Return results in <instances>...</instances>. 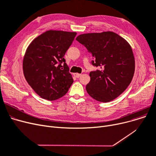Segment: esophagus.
Masks as SVG:
<instances>
[{
  "instance_id": "1",
  "label": "esophagus",
  "mask_w": 156,
  "mask_h": 156,
  "mask_svg": "<svg viewBox=\"0 0 156 156\" xmlns=\"http://www.w3.org/2000/svg\"><path fill=\"white\" fill-rule=\"evenodd\" d=\"M74 75H75L76 78H79L81 76V74H79V73H75L74 74Z\"/></svg>"
}]
</instances>
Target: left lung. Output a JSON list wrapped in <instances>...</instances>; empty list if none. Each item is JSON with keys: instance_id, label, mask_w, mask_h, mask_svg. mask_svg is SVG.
<instances>
[{"instance_id": "8db88e82", "label": "left lung", "mask_w": 156, "mask_h": 156, "mask_svg": "<svg viewBox=\"0 0 156 156\" xmlns=\"http://www.w3.org/2000/svg\"><path fill=\"white\" fill-rule=\"evenodd\" d=\"M76 40L92 54V64L101 68L90 73L87 93L102 102L115 99L127 88L134 75L135 62L132 47L112 31L81 34Z\"/></svg>"}]
</instances>
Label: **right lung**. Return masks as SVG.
<instances>
[{
	"mask_svg": "<svg viewBox=\"0 0 156 156\" xmlns=\"http://www.w3.org/2000/svg\"><path fill=\"white\" fill-rule=\"evenodd\" d=\"M76 35V32L48 30L36 37L27 48L23 61L24 76L43 99H59L73 83L64 56Z\"/></svg>",
	"mask_w": 156,
	"mask_h": 156,
	"instance_id": "right-lung-1",
	"label": "right lung"
}]
</instances>
